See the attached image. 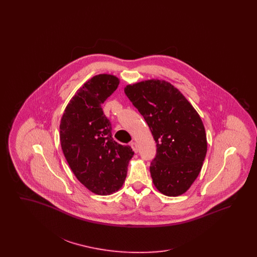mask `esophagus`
<instances>
[{
  "label": "esophagus",
  "mask_w": 257,
  "mask_h": 257,
  "mask_svg": "<svg viewBox=\"0 0 257 257\" xmlns=\"http://www.w3.org/2000/svg\"><path fill=\"white\" fill-rule=\"evenodd\" d=\"M130 146L132 147V149L134 150L135 153H137V152H138V150H139V149H138V146H137V144H136L135 142H131V143H130Z\"/></svg>",
  "instance_id": "34e87169"
}]
</instances>
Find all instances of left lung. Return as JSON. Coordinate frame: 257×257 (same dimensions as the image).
Masks as SVG:
<instances>
[{"mask_svg": "<svg viewBox=\"0 0 257 257\" xmlns=\"http://www.w3.org/2000/svg\"><path fill=\"white\" fill-rule=\"evenodd\" d=\"M124 92L144 116L156 143L157 153L150 164L153 184L166 196L186 193L207 152L199 114L176 87L163 80L128 85Z\"/></svg>", "mask_w": 257, "mask_h": 257, "instance_id": "8db88e82", "label": "left lung"}]
</instances>
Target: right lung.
Listing matches in <instances>:
<instances>
[{
  "label": "right lung",
  "instance_id": "add662e5",
  "mask_svg": "<svg viewBox=\"0 0 257 257\" xmlns=\"http://www.w3.org/2000/svg\"><path fill=\"white\" fill-rule=\"evenodd\" d=\"M119 80L99 74L80 87L66 106L60 124L61 149L77 179L90 192L107 196L125 181L134 151L111 137V124L101 108Z\"/></svg>",
  "mask_w": 257,
  "mask_h": 257
}]
</instances>
